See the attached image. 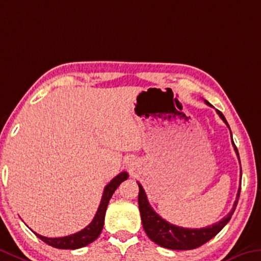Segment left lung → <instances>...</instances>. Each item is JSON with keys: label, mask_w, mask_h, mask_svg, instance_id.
Returning <instances> with one entry per match:
<instances>
[{"label": "left lung", "mask_w": 261, "mask_h": 261, "mask_svg": "<svg viewBox=\"0 0 261 261\" xmlns=\"http://www.w3.org/2000/svg\"><path fill=\"white\" fill-rule=\"evenodd\" d=\"M205 105L213 107L208 101H204ZM217 111V114L220 115V117L223 119L227 127L230 129L229 124H227L226 119L221 111ZM231 132V131H230ZM232 138V135H231ZM232 145L236 153H237L238 160H239V153L237 147H236L233 140ZM241 181H242V168H241ZM242 184V182H241ZM139 187V194H138V205H139V212L140 217H142L143 227L145 230L147 237L151 239L152 242H154L158 245L166 247L169 250H193L196 247L203 245L204 243L209 242L210 239L214 238L220 231L224 227L227 222L231 220V216L234 213L236 206L238 203L239 194H241V188L238 189L237 198H236L233 208L231 212L226 215L225 217H223L220 222L215 223L213 225H209L206 227H201V229H187V227H181L176 226L174 224H171L167 221H165L164 218H161L154 210L152 209L151 204L148 203V200L146 197L145 190L143 189L142 185L138 182Z\"/></svg>", "instance_id": "8db88e82"}]
</instances>
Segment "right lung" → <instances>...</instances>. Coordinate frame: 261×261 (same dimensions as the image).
I'll return each instance as SVG.
<instances>
[{"label": "right lung", "instance_id": "obj_1", "mask_svg": "<svg viewBox=\"0 0 261 261\" xmlns=\"http://www.w3.org/2000/svg\"><path fill=\"white\" fill-rule=\"evenodd\" d=\"M129 177V174L126 172L119 173L117 176H115L110 182L106 186L105 190H103V195L101 198V203L98 205V209L95 216L93 218L92 223L89 225H87L84 230L79 231L76 233L66 236V237H59V238H48L44 237V236L38 234L37 232H34L37 237L41 239L44 243L48 244L57 249H63V250H75L84 247L88 244L93 243L98 236H100L101 231L103 229V224H105V216L107 212V206L110 201L111 196L115 193V190L121 185L124 180H126Z\"/></svg>", "mask_w": 261, "mask_h": 261}]
</instances>
